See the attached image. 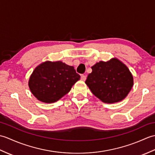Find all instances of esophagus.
<instances>
[{
    "instance_id": "34e87169",
    "label": "esophagus",
    "mask_w": 155,
    "mask_h": 155,
    "mask_svg": "<svg viewBox=\"0 0 155 155\" xmlns=\"http://www.w3.org/2000/svg\"><path fill=\"white\" fill-rule=\"evenodd\" d=\"M81 80L85 81V80H86V78H87V77L85 75H84V74H81Z\"/></svg>"
}]
</instances>
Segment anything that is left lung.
I'll use <instances>...</instances> for the list:
<instances>
[{
  "instance_id": "8db88e82",
  "label": "left lung",
  "mask_w": 155,
  "mask_h": 155,
  "mask_svg": "<svg viewBox=\"0 0 155 155\" xmlns=\"http://www.w3.org/2000/svg\"><path fill=\"white\" fill-rule=\"evenodd\" d=\"M85 83L92 93L105 103L119 102L127 97L133 85L130 71L117 58L100 61L91 67Z\"/></svg>"
}]
</instances>
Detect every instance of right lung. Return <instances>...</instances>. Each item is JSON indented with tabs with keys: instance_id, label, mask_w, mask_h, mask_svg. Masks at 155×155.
<instances>
[{
	"instance_id": "add662e5",
	"label": "right lung",
	"mask_w": 155,
	"mask_h": 155,
	"mask_svg": "<svg viewBox=\"0 0 155 155\" xmlns=\"http://www.w3.org/2000/svg\"><path fill=\"white\" fill-rule=\"evenodd\" d=\"M80 78L73 67L61 61H47L35 69L28 86L38 100L51 103L67 94Z\"/></svg>"
}]
</instances>
